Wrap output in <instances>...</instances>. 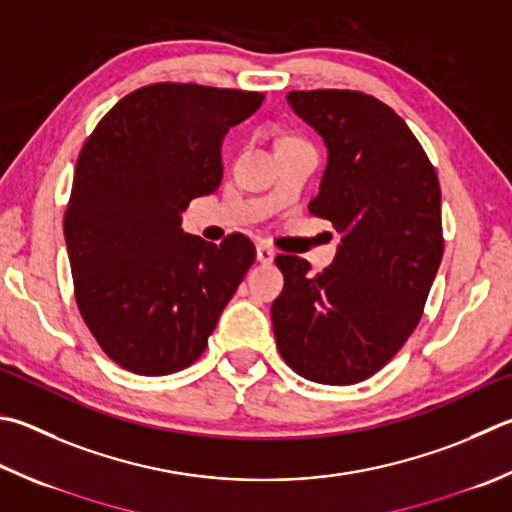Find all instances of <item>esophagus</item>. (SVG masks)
<instances>
[{
  "mask_svg": "<svg viewBox=\"0 0 512 512\" xmlns=\"http://www.w3.org/2000/svg\"><path fill=\"white\" fill-rule=\"evenodd\" d=\"M275 259V250L266 244H257V262L262 264H271Z\"/></svg>",
  "mask_w": 512,
  "mask_h": 512,
  "instance_id": "esophagus-1",
  "label": "esophagus"
}]
</instances>
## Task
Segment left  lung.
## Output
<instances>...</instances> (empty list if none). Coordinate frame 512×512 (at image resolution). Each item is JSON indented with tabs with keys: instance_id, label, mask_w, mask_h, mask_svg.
Instances as JSON below:
<instances>
[{
	"instance_id": "obj_1",
	"label": "left lung",
	"mask_w": 512,
	"mask_h": 512,
	"mask_svg": "<svg viewBox=\"0 0 512 512\" xmlns=\"http://www.w3.org/2000/svg\"><path fill=\"white\" fill-rule=\"evenodd\" d=\"M288 105L327 145L315 217L340 232L333 264L311 275L280 255L271 306L286 365L322 385L383 369L421 320L443 257L441 188L405 120L362 91H291Z\"/></svg>"
}]
</instances>
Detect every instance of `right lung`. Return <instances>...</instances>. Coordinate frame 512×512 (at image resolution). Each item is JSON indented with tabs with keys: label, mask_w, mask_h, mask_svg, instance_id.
Here are the masks:
<instances>
[{
	"label": "right lung",
	"mask_w": 512,
	"mask_h": 512,
	"mask_svg": "<svg viewBox=\"0 0 512 512\" xmlns=\"http://www.w3.org/2000/svg\"><path fill=\"white\" fill-rule=\"evenodd\" d=\"M255 91L161 82L125 96L78 156L64 241L78 309L120 367L165 376L192 365L255 262L239 235L210 244L181 221L221 183V143L253 116Z\"/></svg>",
	"instance_id": "1"
}]
</instances>
